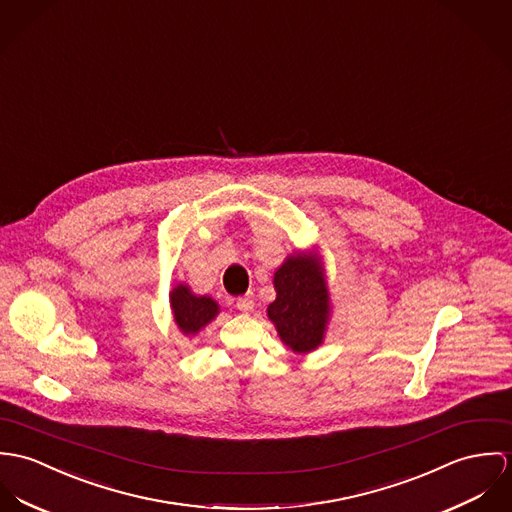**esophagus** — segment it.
Masks as SVG:
<instances>
[{
    "label": "esophagus",
    "instance_id": "34e87169",
    "mask_svg": "<svg viewBox=\"0 0 512 512\" xmlns=\"http://www.w3.org/2000/svg\"><path fill=\"white\" fill-rule=\"evenodd\" d=\"M235 306H237V310H239V312L247 314V312H251V310H253V298H251V296H241V298H237Z\"/></svg>",
    "mask_w": 512,
    "mask_h": 512
}]
</instances>
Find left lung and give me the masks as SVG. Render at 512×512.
<instances>
[{
    "label": "left lung",
    "mask_w": 512,
    "mask_h": 512,
    "mask_svg": "<svg viewBox=\"0 0 512 512\" xmlns=\"http://www.w3.org/2000/svg\"><path fill=\"white\" fill-rule=\"evenodd\" d=\"M277 298L267 306L279 338L294 353L318 349L332 318V300L320 247L294 251L275 271Z\"/></svg>",
    "instance_id": "1"
}]
</instances>
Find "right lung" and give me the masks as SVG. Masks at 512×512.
<instances>
[{
  "mask_svg": "<svg viewBox=\"0 0 512 512\" xmlns=\"http://www.w3.org/2000/svg\"><path fill=\"white\" fill-rule=\"evenodd\" d=\"M172 320L178 332L186 338L198 336L216 316L220 314V304L208 294H194L188 284L178 283L169 292Z\"/></svg>",
  "mask_w": 512,
  "mask_h": 512,
  "instance_id": "1",
  "label": "right lung"
}]
</instances>
